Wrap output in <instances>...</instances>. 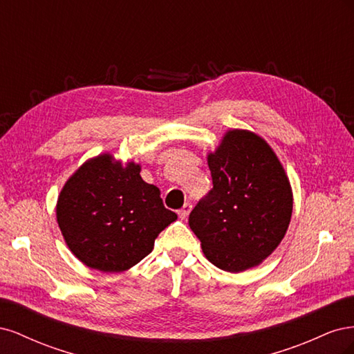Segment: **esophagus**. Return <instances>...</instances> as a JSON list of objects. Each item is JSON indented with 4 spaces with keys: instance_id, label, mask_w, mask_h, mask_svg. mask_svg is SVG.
I'll return each instance as SVG.
<instances>
[{
    "instance_id": "obj_1",
    "label": "esophagus",
    "mask_w": 354,
    "mask_h": 354,
    "mask_svg": "<svg viewBox=\"0 0 354 354\" xmlns=\"http://www.w3.org/2000/svg\"><path fill=\"white\" fill-rule=\"evenodd\" d=\"M190 211H192V205H190V203H185V205H183V208H181L180 211H178V217L180 218H187V216H189V214H190Z\"/></svg>"
}]
</instances>
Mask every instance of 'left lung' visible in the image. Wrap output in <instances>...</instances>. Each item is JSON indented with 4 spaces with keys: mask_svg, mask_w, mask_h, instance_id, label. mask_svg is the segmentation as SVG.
<instances>
[{
    "mask_svg": "<svg viewBox=\"0 0 354 354\" xmlns=\"http://www.w3.org/2000/svg\"><path fill=\"white\" fill-rule=\"evenodd\" d=\"M208 167L212 189L192 209L189 226L214 266L246 270L283 239L292 214L291 186L270 146L250 131H229Z\"/></svg>",
    "mask_w": 354,
    "mask_h": 354,
    "instance_id": "8db88e82",
    "label": "left lung"
}]
</instances>
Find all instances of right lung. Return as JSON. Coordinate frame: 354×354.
I'll use <instances>...</instances> for the list:
<instances>
[{"mask_svg":"<svg viewBox=\"0 0 354 354\" xmlns=\"http://www.w3.org/2000/svg\"><path fill=\"white\" fill-rule=\"evenodd\" d=\"M159 189L102 155L85 162L60 192L57 223L69 250L100 272H124L152 252L155 239L177 214L164 207Z\"/></svg>","mask_w":354,"mask_h":354,"instance_id":"right-lung-1","label":"right lung"}]
</instances>
